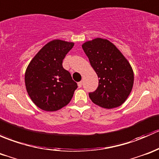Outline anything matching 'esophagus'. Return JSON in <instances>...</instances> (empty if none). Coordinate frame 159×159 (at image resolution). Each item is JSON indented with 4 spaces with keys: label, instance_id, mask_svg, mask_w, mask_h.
I'll use <instances>...</instances> for the list:
<instances>
[{
    "label": "esophagus",
    "instance_id": "34e87169",
    "mask_svg": "<svg viewBox=\"0 0 159 159\" xmlns=\"http://www.w3.org/2000/svg\"><path fill=\"white\" fill-rule=\"evenodd\" d=\"M78 88H81V86H82V82H81V81L78 82Z\"/></svg>",
    "mask_w": 159,
    "mask_h": 159
}]
</instances>
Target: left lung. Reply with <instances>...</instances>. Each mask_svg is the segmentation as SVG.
Returning <instances> with one entry per match:
<instances>
[{
  "label": "left lung",
  "instance_id": "obj_1",
  "mask_svg": "<svg viewBox=\"0 0 159 159\" xmlns=\"http://www.w3.org/2000/svg\"><path fill=\"white\" fill-rule=\"evenodd\" d=\"M82 48L99 78L98 89L89 93L93 103L108 109L122 105L134 84V72L127 59L115 44L103 38L86 41Z\"/></svg>",
  "mask_w": 159,
  "mask_h": 159
}]
</instances>
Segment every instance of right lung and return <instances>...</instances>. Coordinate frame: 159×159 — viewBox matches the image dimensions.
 Here are the masks:
<instances>
[{
    "mask_svg": "<svg viewBox=\"0 0 159 159\" xmlns=\"http://www.w3.org/2000/svg\"><path fill=\"white\" fill-rule=\"evenodd\" d=\"M74 44L53 40L37 53L28 65L25 86L32 102L41 109L55 111L71 100L78 84L63 68L62 62Z\"/></svg>",
    "mask_w": 159,
    "mask_h": 159,
    "instance_id": "obj_1",
    "label": "right lung"
}]
</instances>
